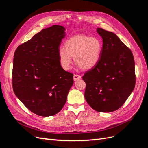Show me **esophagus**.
<instances>
[{"label": "esophagus", "instance_id": "34e87169", "mask_svg": "<svg viewBox=\"0 0 148 148\" xmlns=\"http://www.w3.org/2000/svg\"><path fill=\"white\" fill-rule=\"evenodd\" d=\"M80 78H81V76L79 75L75 74V75H73V79L75 80V81H77V80L79 79Z\"/></svg>", "mask_w": 148, "mask_h": 148}]
</instances>
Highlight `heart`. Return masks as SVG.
Returning <instances> with one entry per match:
<instances>
[{
    "label": "heart",
    "mask_w": 148,
    "mask_h": 148,
    "mask_svg": "<svg viewBox=\"0 0 148 148\" xmlns=\"http://www.w3.org/2000/svg\"><path fill=\"white\" fill-rule=\"evenodd\" d=\"M102 42L96 36L85 34L75 35L64 42V47H61L58 52L60 66L64 70H69L74 62L83 70L94 68L99 62L102 51Z\"/></svg>",
    "instance_id": "1"
}]
</instances>
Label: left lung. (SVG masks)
Segmentation results:
<instances>
[{
	"label": "left lung",
	"instance_id": "left-lung-1",
	"mask_svg": "<svg viewBox=\"0 0 148 148\" xmlns=\"http://www.w3.org/2000/svg\"><path fill=\"white\" fill-rule=\"evenodd\" d=\"M103 47L98 64L84 74V97L97 112L119 109L135 86V60L130 49L115 34L97 28Z\"/></svg>",
	"mask_w": 148,
	"mask_h": 148
}]
</instances>
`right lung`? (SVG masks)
Segmentation results:
<instances>
[{"label":"right lung","mask_w":148,"mask_h":148,"mask_svg":"<svg viewBox=\"0 0 148 148\" xmlns=\"http://www.w3.org/2000/svg\"><path fill=\"white\" fill-rule=\"evenodd\" d=\"M64 31L59 25L43 29L14 53L13 90L31 112L41 117L59 112L73 84V74L62 69L58 57Z\"/></svg>","instance_id":"1"}]
</instances>
